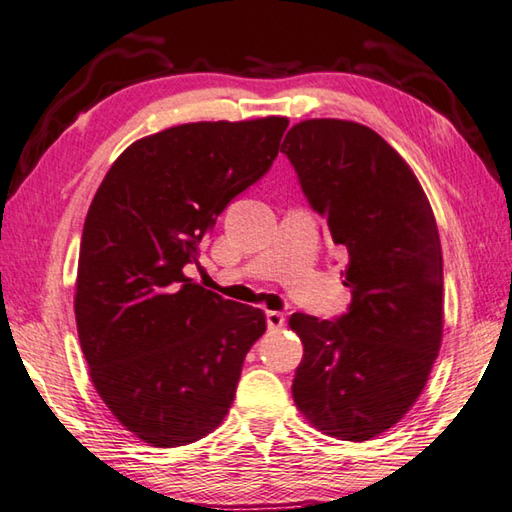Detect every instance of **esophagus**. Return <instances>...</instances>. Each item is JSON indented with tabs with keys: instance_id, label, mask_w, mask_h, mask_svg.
<instances>
[{
	"instance_id": "obj_1",
	"label": "esophagus",
	"mask_w": 512,
	"mask_h": 512,
	"mask_svg": "<svg viewBox=\"0 0 512 512\" xmlns=\"http://www.w3.org/2000/svg\"><path fill=\"white\" fill-rule=\"evenodd\" d=\"M265 318H267L269 330H281V327L285 325V316L281 312H267Z\"/></svg>"
}]
</instances>
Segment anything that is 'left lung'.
<instances>
[{"label":"left lung","mask_w":512,"mask_h":512,"mask_svg":"<svg viewBox=\"0 0 512 512\" xmlns=\"http://www.w3.org/2000/svg\"><path fill=\"white\" fill-rule=\"evenodd\" d=\"M310 207L347 252L352 303L334 321L296 312L303 361L296 408L325 435L365 441L392 428L426 385L443 334V258L417 176L379 133L347 120H305L287 131Z\"/></svg>","instance_id":"1"}]
</instances>
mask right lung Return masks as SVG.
I'll use <instances>...</instances> for the list:
<instances>
[{"mask_svg":"<svg viewBox=\"0 0 512 512\" xmlns=\"http://www.w3.org/2000/svg\"><path fill=\"white\" fill-rule=\"evenodd\" d=\"M287 118L180 124L113 162L84 220L75 321L95 390L158 448L214 430L263 310L185 276L216 218L272 167Z\"/></svg>","mask_w":512,"mask_h":512,"instance_id":"obj_1","label":"right lung"}]
</instances>
